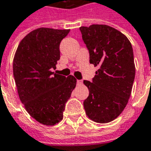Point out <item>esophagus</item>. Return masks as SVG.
Segmentation results:
<instances>
[{
    "mask_svg": "<svg viewBox=\"0 0 151 151\" xmlns=\"http://www.w3.org/2000/svg\"><path fill=\"white\" fill-rule=\"evenodd\" d=\"M77 84H78V85H82V80H77Z\"/></svg>",
    "mask_w": 151,
    "mask_h": 151,
    "instance_id": "1",
    "label": "esophagus"
}]
</instances>
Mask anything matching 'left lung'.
I'll use <instances>...</instances> for the list:
<instances>
[{"label": "left lung", "mask_w": 151, "mask_h": 151, "mask_svg": "<svg viewBox=\"0 0 151 151\" xmlns=\"http://www.w3.org/2000/svg\"><path fill=\"white\" fill-rule=\"evenodd\" d=\"M90 63L98 66L91 82L84 80L89 96L83 102L86 114L97 123H108L126 107L135 78L133 47L128 38L107 25L81 27Z\"/></svg>", "instance_id": "1"}]
</instances>
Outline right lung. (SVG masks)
<instances>
[{
	"label": "right lung",
	"instance_id": "add662e5",
	"mask_svg": "<svg viewBox=\"0 0 151 151\" xmlns=\"http://www.w3.org/2000/svg\"><path fill=\"white\" fill-rule=\"evenodd\" d=\"M69 31L38 28L22 40L15 52L13 71L19 99L31 116L44 125L62 120L77 83L73 76L52 72L60 60V43Z\"/></svg>",
	"mask_w": 151,
	"mask_h": 151
}]
</instances>
